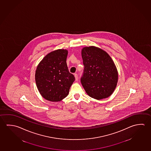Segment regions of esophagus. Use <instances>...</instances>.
Here are the masks:
<instances>
[{
  "mask_svg": "<svg viewBox=\"0 0 151 151\" xmlns=\"http://www.w3.org/2000/svg\"><path fill=\"white\" fill-rule=\"evenodd\" d=\"M75 78V80L77 81L78 80V75L77 74H74Z\"/></svg>",
  "mask_w": 151,
  "mask_h": 151,
  "instance_id": "34e87169",
  "label": "esophagus"
}]
</instances>
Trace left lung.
Masks as SVG:
<instances>
[{
	"mask_svg": "<svg viewBox=\"0 0 151 151\" xmlns=\"http://www.w3.org/2000/svg\"><path fill=\"white\" fill-rule=\"evenodd\" d=\"M84 66L81 83L89 96L94 99L110 96L117 86L119 74L114 61L105 50L91 46L82 50Z\"/></svg>",
	"mask_w": 151,
	"mask_h": 151,
	"instance_id": "8db88e82",
	"label": "left lung"
}]
</instances>
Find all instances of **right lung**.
Returning <instances> with one entry per match:
<instances>
[{
    "label": "right lung",
    "mask_w": 151,
    "mask_h": 151,
    "mask_svg": "<svg viewBox=\"0 0 151 151\" xmlns=\"http://www.w3.org/2000/svg\"><path fill=\"white\" fill-rule=\"evenodd\" d=\"M68 50L59 49L45 56L37 65L35 81L42 96L48 101H59L69 93L75 77L68 69Z\"/></svg>",
    "instance_id": "add662e5"
}]
</instances>
